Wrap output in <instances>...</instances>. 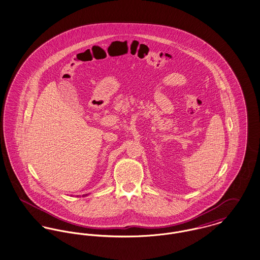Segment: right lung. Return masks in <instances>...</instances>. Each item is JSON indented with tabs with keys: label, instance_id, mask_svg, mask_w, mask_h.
<instances>
[{
	"label": "right lung",
	"instance_id": "add662e5",
	"mask_svg": "<svg viewBox=\"0 0 260 260\" xmlns=\"http://www.w3.org/2000/svg\"><path fill=\"white\" fill-rule=\"evenodd\" d=\"M87 194H86V195H84V196H87ZM78 196V195H77Z\"/></svg>",
	"mask_w": 260,
	"mask_h": 260
}]
</instances>
